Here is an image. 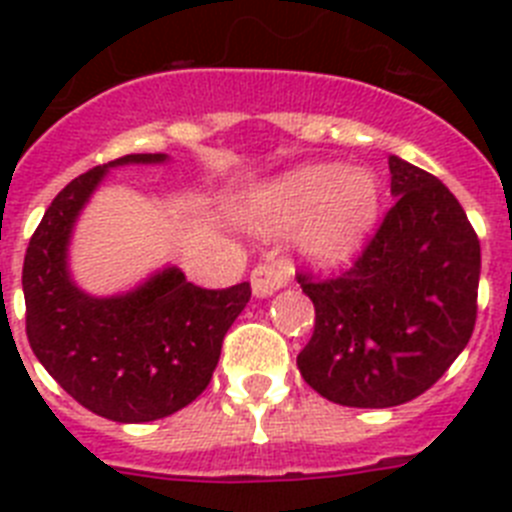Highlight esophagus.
Here are the masks:
<instances>
[{
    "mask_svg": "<svg viewBox=\"0 0 512 512\" xmlns=\"http://www.w3.org/2000/svg\"><path fill=\"white\" fill-rule=\"evenodd\" d=\"M289 282V266L287 264H259L251 271V289L256 297H271Z\"/></svg>",
    "mask_w": 512,
    "mask_h": 512,
    "instance_id": "34e87169",
    "label": "esophagus"
}]
</instances>
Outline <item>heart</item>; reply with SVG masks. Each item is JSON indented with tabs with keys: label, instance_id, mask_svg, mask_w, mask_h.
<instances>
[{
	"label": "heart",
	"instance_id": "1",
	"mask_svg": "<svg viewBox=\"0 0 512 512\" xmlns=\"http://www.w3.org/2000/svg\"><path fill=\"white\" fill-rule=\"evenodd\" d=\"M382 210L379 176L366 166L305 164L261 184L241 207L264 235L295 230L292 243L312 266H341L369 241Z\"/></svg>",
	"mask_w": 512,
	"mask_h": 512
}]
</instances>
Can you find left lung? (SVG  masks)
Instances as JSON below:
<instances>
[{
  "label": "left lung",
  "mask_w": 512,
  "mask_h": 512,
  "mask_svg": "<svg viewBox=\"0 0 512 512\" xmlns=\"http://www.w3.org/2000/svg\"><path fill=\"white\" fill-rule=\"evenodd\" d=\"M392 194L377 235L341 277L297 274L315 305L300 374L346 408H395L443 377L477 320L479 241L449 187L390 156Z\"/></svg>",
  "instance_id": "1"
}]
</instances>
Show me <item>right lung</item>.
I'll list each match as a JSON object with an SVG mask.
<instances>
[{
    "instance_id": "1",
    "label": "right lung",
    "mask_w": 512,
    "mask_h": 512,
    "mask_svg": "<svg viewBox=\"0 0 512 512\" xmlns=\"http://www.w3.org/2000/svg\"><path fill=\"white\" fill-rule=\"evenodd\" d=\"M164 161L166 153H130L76 176L45 210L22 266L33 354L79 405L115 423L166 418L197 400L251 300L248 282L202 289L176 266L112 297L89 295L71 279V233L107 171Z\"/></svg>"
}]
</instances>
